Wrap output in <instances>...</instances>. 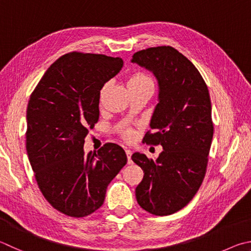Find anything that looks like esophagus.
Masks as SVG:
<instances>
[{"label": "esophagus", "mask_w": 251, "mask_h": 251, "mask_svg": "<svg viewBox=\"0 0 251 251\" xmlns=\"http://www.w3.org/2000/svg\"><path fill=\"white\" fill-rule=\"evenodd\" d=\"M125 152H126V154H127V159H128V163H131V150L130 149H127L126 148V150H125Z\"/></svg>", "instance_id": "obj_1"}]
</instances>
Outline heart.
Wrapping results in <instances>:
<instances>
[{"label": "heart", "instance_id": "heart-1", "mask_svg": "<svg viewBox=\"0 0 251 251\" xmlns=\"http://www.w3.org/2000/svg\"><path fill=\"white\" fill-rule=\"evenodd\" d=\"M145 84H152V80L149 75H147L144 72H135V74L131 75L128 79V82H127V85L128 88H135V86H141ZM105 90V88L103 89V91ZM102 91V92H103ZM123 137L125 139H130L133 137V130L131 129H125L122 131Z\"/></svg>", "mask_w": 251, "mask_h": 251}]
</instances>
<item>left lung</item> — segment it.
Wrapping results in <instances>:
<instances>
[{
  "mask_svg": "<svg viewBox=\"0 0 251 251\" xmlns=\"http://www.w3.org/2000/svg\"><path fill=\"white\" fill-rule=\"evenodd\" d=\"M131 62L158 80L159 103L143 141L163 148L156 160L139 152L131 156L144 170L136 199L145 211L167 216L193 199L206 173L214 133L211 99L199 70L173 47L140 50Z\"/></svg>",
  "mask_w": 251,
  "mask_h": 251,
  "instance_id": "1",
  "label": "left lung"
}]
</instances>
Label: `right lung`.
<instances>
[{"label": "right lung", "instance_id": "right-lung-1", "mask_svg": "<svg viewBox=\"0 0 251 251\" xmlns=\"http://www.w3.org/2000/svg\"><path fill=\"white\" fill-rule=\"evenodd\" d=\"M122 67L118 57L69 52L48 68L30 95L27 154L45 199L65 215L84 217L101 207L107 185L127 163L116 144L83 150L99 121L100 91Z\"/></svg>", "mask_w": 251, "mask_h": 251}]
</instances>
